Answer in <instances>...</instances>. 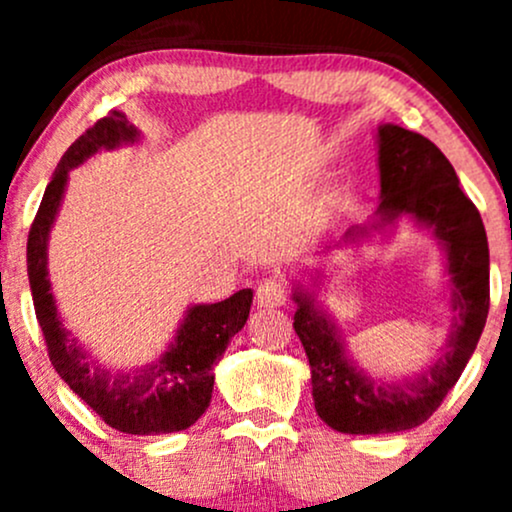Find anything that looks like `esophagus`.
Here are the masks:
<instances>
[{
  "label": "esophagus",
  "mask_w": 512,
  "mask_h": 512,
  "mask_svg": "<svg viewBox=\"0 0 512 512\" xmlns=\"http://www.w3.org/2000/svg\"><path fill=\"white\" fill-rule=\"evenodd\" d=\"M255 296L260 308H279V305H284L286 298H289V289H286L279 279H264L262 284L257 286Z\"/></svg>",
  "instance_id": "esophagus-1"
}]
</instances>
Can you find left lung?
Wrapping results in <instances>:
<instances>
[{
    "mask_svg": "<svg viewBox=\"0 0 512 512\" xmlns=\"http://www.w3.org/2000/svg\"><path fill=\"white\" fill-rule=\"evenodd\" d=\"M380 207L373 228L411 216L433 228L448 255L452 281V330L448 344L424 373L409 380L370 378L346 356L337 327L315 308V298L293 291L298 303L293 330L310 361L315 411L339 433L373 436L424 424L460 380L489 315V240L455 168L436 144L397 125L378 127ZM366 231L351 228L346 238Z\"/></svg>",
    "mask_w": 512,
    "mask_h": 512,
    "instance_id": "left-lung-1",
    "label": "left lung"
}]
</instances>
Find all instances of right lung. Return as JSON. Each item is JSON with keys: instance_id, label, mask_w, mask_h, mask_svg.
<instances>
[{"instance_id": "right-lung-1", "label": "right lung", "mask_w": 512, "mask_h": 512, "mask_svg": "<svg viewBox=\"0 0 512 512\" xmlns=\"http://www.w3.org/2000/svg\"><path fill=\"white\" fill-rule=\"evenodd\" d=\"M137 139V127L129 125L127 115L110 110L64 151L28 231L26 257L35 317L60 378L115 431L158 436L185 431L207 411L214 390V363L223 356L233 334L248 322L252 291L243 289L221 303L192 305L166 354L134 373L101 368L64 330L50 291L48 238L67 175L98 149H115Z\"/></svg>"}]
</instances>
